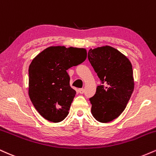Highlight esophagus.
<instances>
[{"mask_svg":"<svg viewBox=\"0 0 156 156\" xmlns=\"http://www.w3.org/2000/svg\"><path fill=\"white\" fill-rule=\"evenodd\" d=\"M79 92H80V94H83V93H85V89H83V88L80 89L79 90Z\"/></svg>","mask_w":156,"mask_h":156,"instance_id":"obj_1","label":"esophagus"}]
</instances>
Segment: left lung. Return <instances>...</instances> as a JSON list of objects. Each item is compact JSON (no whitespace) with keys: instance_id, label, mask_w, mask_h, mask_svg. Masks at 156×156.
<instances>
[{"instance_id":"obj_1","label":"left lung","mask_w":156,"mask_h":156,"mask_svg":"<svg viewBox=\"0 0 156 156\" xmlns=\"http://www.w3.org/2000/svg\"><path fill=\"white\" fill-rule=\"evenodd\" d=\"M87 58L102 83L90 98L91 113L98 122H110L124 111L134 89L132 65L110 46L90 49Z\"/></svg>"}]
</instances>
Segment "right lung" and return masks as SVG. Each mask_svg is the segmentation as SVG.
<instances>
[{"label":"right lung","mask_w":156,"mask_h":156,"mask_svg":"<svg viewBox=\"0 0 156 156\" xmlns=\"http://www.w3.org/2000/svg\"><path fill=\"white\" fill-rule=\"evenodd\" d=\"M84 48L49 47L37 55L29 66L28 94L46 120L59 122L67 117L76 91L70 86L67 70L84 62Z\"/></svg>","instance_id":"add662e5"}]
</instances>
